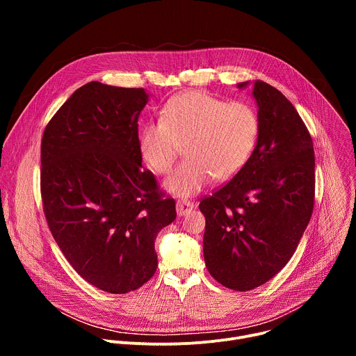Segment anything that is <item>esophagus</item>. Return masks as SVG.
I'll return each mask as SVG.
<instances>
[{
    "instance_id": "1",
    "label": "esophagus",
    "mask_w": 356,
    "mask_h": 356,
    "mask_svg": "<svg viewBox=\"0 0 356 356\" xmlns=\"http://www.w3.org/2000/svg\"><path fill=\"white\" fill-rule=\"evenodd\" d=\"M193 210H194V204H193V202L186 201V200H183V201H177V204H176V211H177V216H179V217H183V216L188 214V213H190V211H193Z\"/></svg>"
}]
</instances>
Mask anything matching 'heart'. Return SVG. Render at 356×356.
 <instances>
[{
	"label": "heart",
	"instance_id": "obj_1",
	"mask_svg": "<svg viewBox=\"0 0 356 356\" xmlns=\"http://www.w3.org/2000/svg\"><path fill=\"white\" fill-rule=\"evenodd\" d=\"M258 138L259 118L250 106L188 91L168 101L161 121L142 125L139 150L152 169L166 175L184 145L186 161L168 177L165 188L186 198L213 177H234L250 159Z\"/></svg>",
	"mask_w": 356,
	"mask_h": 356
}]
</instances>
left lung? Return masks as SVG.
I'll list each match as a JSON object with an SVG mask.
<instances>
[{"mask_svg": "<svg viewBox=\"0 0 356 356\" xmlns=\"http://www.w3.org/2000/svg\"><path fill=\"white\" fill-rule=\"evenodd\" d=\"M252 97L259 118L257 147L232 180L200 202L206 266L238 291L266 283L286 266L314 207V147L306 125L270 84L253 81Z\"/></svg>", "mask_w": 356, "mask_h": 356, "instance_id": "obj_1", "label": "left lung"}]
</instances>
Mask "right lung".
<instances>
[{
	"label": "right lung",
	"instance_id": "obj_1",
	"mask_svg": "<svg viewBox=\"0 0 356 356\" xmlns=\"http://www.w3.org/2000/svg\"><path fill=\"white\" fill-rule=\"evenodd\" d=\"M145 88L90 81L44 128L40 190L47 225L73 269L108 293L154 276L155 239L176 218V202L142 168L138 118Z\"/></svg>",
	"mask_w": 356,
	"mask_h": 356
}]
</instances>
